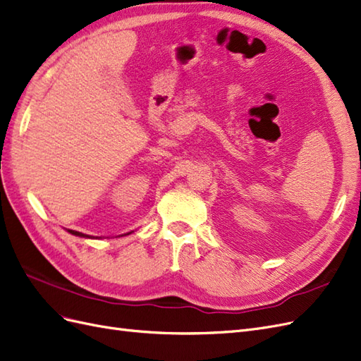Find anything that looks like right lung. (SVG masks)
Wrapping results in <instances>:
<instances>
[{"label":"right lung","instance_id":"1","mask_svg":"<svg viewBox=\"0 0 361 361\" xmlns=\"http://www.w3.org/2000/svg\"><path fill=\"white\" fill-rule=\"evenodd\" d=\"M69 233H72V235H75V236H81V238H90L89 235H84V233H81V232H76V231H68ZM130 233V232H129ZM129 233H126V235H129Z\"/></svg>","mask_w":361,"mask_h":361}]
</instances>
